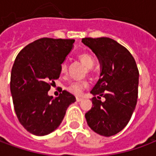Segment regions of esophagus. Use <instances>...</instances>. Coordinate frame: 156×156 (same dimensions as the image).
I'll return each instance as SVG.
<instances>
[{
	"label": "esophagus",
	"instance_id": "34e87169",
	"mask_svg": "<svg viewBox=\"0 0 156 156\" xmlns=\"http://www.w3.org/2000/svg\"><path fill=\"white\" fill-rule=\"evenodd\" d=\"M76 100H77V102H81L83 100V98H76Z\"/></svg>",
	"mask_w": 156,
	"mask_h": 156
}]
</instances>
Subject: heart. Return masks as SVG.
Listing matches in <instances>:
<instances>
[{
	"mask_svg": "<svg viewBox=\"0 0 156 156\" xmlns=\"http://www.w3.org/2000/svg\"><path fill=\"white\" fill-rule=\"evenodd\" d=\"M78 59L88 68H91L94 64V58H93L91 55L88 54V53H81V54H79L78 55ZM60 70H61L62 73H67V71H68V65H67L66 62L62 63L61 67H60ZM88 83L87 81H85V80L76 81L73 82L70 84L68 85L66 87V89H67V91L71 93L72 94L79 96V95L82 94V93L85 88H88Z\"/></svg>",
	"mask_w": 156,
	"mask_h": 156,
	"instance_id": "b5f03b06",
	"label": "heart"
}]
</instances>
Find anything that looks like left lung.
I'll return each instance as SVG.
<instances>
[{
  "label": "left lung",
  "instance_id": "8db88e82",
  "mask_svg": "<svg viewBox=\"0 0 156 156\" xmlns=\"http://www.w3.org/2000/svg\"><path fill=\"white\" fill-rule=\"evenodd\" d=\"M82 42L94 52L101 67L99 79L90 92L94 96L93 106L85 118L95 133L109 137L127 125L135 109L139 70L130 52L113 39L85 37Z\"/></svg>",
  "mask_w": 156,
  "mask_h": 156
}]
</instances>
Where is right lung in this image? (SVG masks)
Returning <instances> with one entry per match:
<instances>
[{
    "instance_id": "obj_1",
    "label": "right lung",
    "mask_w": 156,
    "mask_h": 156,
    "mask_svg": "<svg viewBox=\"0 0 156 156\" xmlns=\"http://www.w3.org/2000/svg\"><path fill=\"white\" fill-rule=\"evenodd\" d=\"M75 40L43 37L16 56L11 73V94L19 122L31 134L43 136L60 125L68 106L76 101L63 90L52 98L48 92L61 73L60 67Z\"/></svg>"
}]
</instances>
